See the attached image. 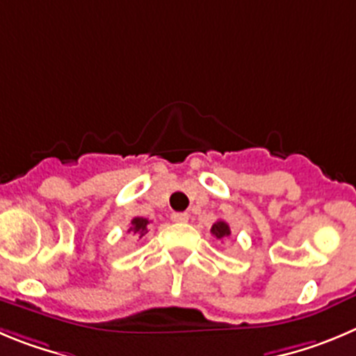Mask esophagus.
<instances>
[{"label": "esophagus", "instance_id": "34e87169", "mask_svg": "<svg viewBox=\"0 0 356 356\" xmlns=\"http://www.w3.org/2000/svg\"><path fill=\"white\" fill-rule=\"evenodd\" d=\"M188 213H172V220H174V222H177V223H184V222H188Z\"/></svg>", "mask_w": 356, "mask_h": 356}]
</instances>
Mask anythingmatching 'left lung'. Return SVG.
<instances>
[{"label": "left lung", "instance_id": "obj_1", "mask_svg": "<svg viewBox=\"0 0 356 356\" xmlns=\"http://www.w3.org/2000/svg\"><path fill=\"white\" fill-rule=\"evenodd\" d=\"M211 234H213L216 239H225L230 236V227L229 223H225L223 220H218L213 227H211Z\"/></svg>", "mask_w": 356, "mask_h": 356}]
</instances>
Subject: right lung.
<instances>
[{
	"mask_svg": "<svg viewBox=\"0 0 356 356\" xmlns=\"http://www.w3.org/2000/svg\"><path fill=\"white\" fill-rule=\"evenodd\" d=\"M149 220L147 218H142V216H136L131 220V227H129V232L133 234H138L140 238L142 236H145L147 234V225H149Z\"/></svg>",
	"mask_w": 356,
	"mask_h": 356,
	"instance_id": "1",
	"label": "right lung"
}]
</instances>
